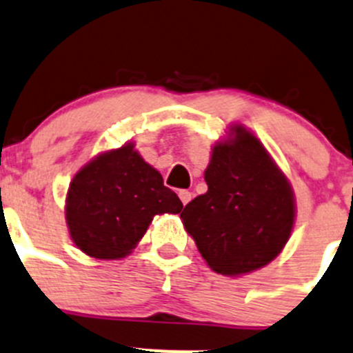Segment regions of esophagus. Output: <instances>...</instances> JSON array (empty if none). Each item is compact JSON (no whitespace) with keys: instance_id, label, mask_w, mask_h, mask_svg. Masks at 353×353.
<instances>
[{"instance_id":"obj_1","label":"esophagus","mask_w":353,"mask_h":353,"mask_svg":"<svg viewBox=\"0 0 353 353\" xmlns=\"http://www.w3.org/2000/svg\"><path fill=\"white\" fill-rule=\"evenodd\" d=\"M179 197L183 203V206H185V204L192 199V192H189V190H179Z\"/></svg>"}]
</instances>
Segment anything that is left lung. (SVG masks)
Masks as SVG:
<instances>
[{"mask_svg": "<svg viewBox=\"0 0 353 353\" xmlns=\"http://www.w3.org/2000/svg\"><path fill=\"white\" fill-rule=\"evenodd\" d=\"M213 147L204 171L208 192L182 211L183 227L214 272L243 275L270 263L294 223V196L286 174L263 143L243 126Z\"/></svg>", "mask_w": 353, "mask_h": 353, "instance_id": "obj_1", "label": "left lung"}]
</instances>
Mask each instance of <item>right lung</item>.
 <instances>
[{
	"instance_id": "add662e5",
	"label": "right lung",
	"mask_w": 353,
	"mask_h": 353,
	"mask_svg": "<svg viewBox=\"0 0 353 353\" xmlns=\"http://www.w3.org/2000/svg\"><path fill=\"white\" fill-rule=\"evenodd\" d=\"M182 201L143 161L135 143L100 154L76 173L67 190L70 239L92 258L132 253L156 214L180 213Z\"/></svg>"
}]
</instances>
